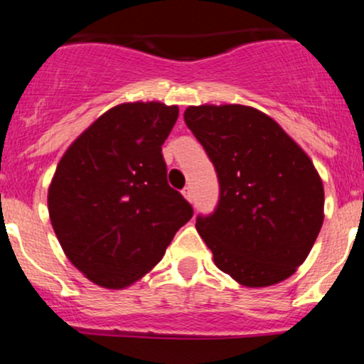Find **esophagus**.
Returning <instances> with one entry per match:
<instances>
[{"instance_id": "esophagus-1", "label": "esophagus", "mask_w": 364, "mask_h": 364, "mask_svg": "<svg viewBox=\"0 0 364 364\" xmlns=\"http://www.w3.org/2000/svg\"><path fill=\"white\" fill-rule=\"evenodd\" d=\"M183 195H185V198L186 200H193V190H191V186H186V188H183V191H181Z\"/></svg>"}]
</instances>
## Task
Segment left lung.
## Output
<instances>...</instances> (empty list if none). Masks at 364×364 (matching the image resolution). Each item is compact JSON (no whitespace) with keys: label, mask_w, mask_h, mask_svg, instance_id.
I'll list each match as a JSON object with an SVG mask.
<instances>
[{"label":"left lung","mask_w":364,"mask_h":364,"mask_svg":"<svg viewBox=\"0 0 364 364\" xmlns=\"http://www.w3.org/2000/svg\"><path fill=\"white\" fill-rule=\"evenodd\" d=\"M185 123L219 179L214 212L195 224L215 265L246 287L289 277L323 224V185L310 157L248 106H190Z\"/></svg>","instance_id":"obj_1"}]
</instances>
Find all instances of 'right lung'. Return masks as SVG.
Listing matches in <instances>:
<instances>
[{
  "label": "right lung",
  "instance_id": "right-lung-1",
  "mask_svg": "<svg viewBox=\"0 0 364 364\" xmlns=\"http://www.w3.org/2000/svg\"><path fill=\"white\" fill-rule=\"evenodd\" d=\"M178 106L112 107L70 145L49 186V217L70 262L92 282L121 289L164 257L193 207L169 186L162 144Z\"/></svg>",
  "mask_w": 364,
  "mask_h": 364
}]
</instances>
